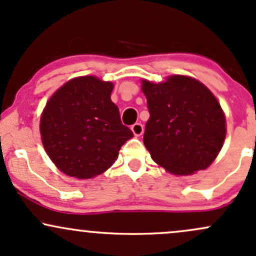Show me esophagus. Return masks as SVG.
<instances>
[{"label":"esophagus","mask_w":256,"mask_h":256,"mask_svg":"<svg viewBox=\"0 0 256 256\" xmlns=\"http://www.w3.org/2000/svg\"><path fill=\"white\" fill-rule=\"evenodd\" d=\"M131 130H132L134 136H141L143 134V125L141 122L134 124V125L131 126Z\"/></svg>","instance_id":"1"}]
</instances>
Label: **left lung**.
Wrapping results in <instances>:
<instances>
[{"instance_id": "8db88e82", "label": "left lung", "mask_w": 256, "mask_h": 256, "mask_svg": "<svg viewBox=\"0 0 256 256\" xmlns=\"http://www.w3.org/2000/svg\"><path fill=\"white\" fill-rule=\"evenodd\" d=\"M150 119L143 142L152 159L175 175H190L214 162L226 136V120L214 94L198 80L172 75L144 80Z\"/></svg>"}]
</instances>
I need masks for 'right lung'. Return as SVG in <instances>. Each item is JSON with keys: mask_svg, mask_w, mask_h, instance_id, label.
I'll return each mask as SVG.
<instances>
[{"mask_svg": "<svg viewBox=\"0 0 256 256\" xmlns=\"http://www.w3.org/2000/svg\"><path fill=\"white\" fill-rule=\"evenodd\" d=\"M113 84L94 76L72 78L47 102L40 131L44 150L60 171L91 178L110 168L134 134L112 102Z\"/></svg>", "mask_w": 256, "mask_h": 256, "instance_id": "add662e5", "label": "right lung"}]
</instances>
